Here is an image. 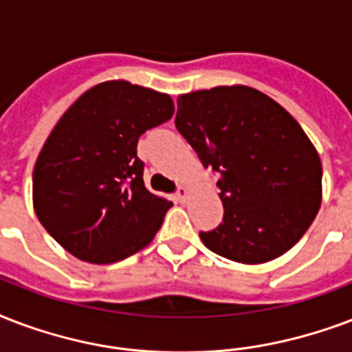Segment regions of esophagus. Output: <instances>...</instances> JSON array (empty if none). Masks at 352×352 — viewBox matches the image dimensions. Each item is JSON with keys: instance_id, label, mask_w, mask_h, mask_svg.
Returning a JSON list of instances; mask_svg holds the SVG:
<instances>
[{"instance_id": "1", "label": "esophagus", "mask_w": 352, "mask_h": 352, "mask_svg": "<svg viewBox=\"0 0 352 352\" xmlns=\"http://www.w3.org/2000/svg\"><path fill=\"white\" fill-rule=\"evenodd\" d=\"M175 199L179 201V203H186V199H188V188L186 186H179V188H177Z\"/></svg>"}]
</instances>
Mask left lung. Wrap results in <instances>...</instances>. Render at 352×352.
Instances as JSON below:
<instances>
[{
	"label": "left lung",
	"instance_id": "obj_1",
	"mask_svg": "<svg viewBox=\"0 0 352 352\" xmlns=\"http://www.w3.org/2000/svg\"><path fill=\"white\" fill-rule=\"evenodd\" d=\"M175 127L219 175L223 223L199 232L212 253L262 264L301 240L321 205L323 170L289 112L254 88L216 87L177 99Z\"/></svg>",
	"mask_w": 352,
	"mask_h": 352
}]
</instances>
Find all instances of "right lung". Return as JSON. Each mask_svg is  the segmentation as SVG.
<instances>
[{"label":"right lung","mask_w":352,"mask_h":352,"mask_svg":"<svg viewBox=\"0 0 352 352\" xmlns=\"http://www.w3.org/2000/svg\"><path fill=\"white\" fill-rule=\"evenodd\" d=\"M173 111L168 94L107 80L64 112L36 158L33 205L68 253L112 264L155 238L173 203L146 188L136 146Z\"/></svg>","instance_id":"right-lung-1"}]
</instances>
